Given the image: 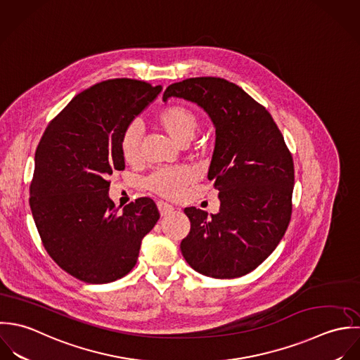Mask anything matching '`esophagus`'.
Here are the masks:
<instances>
[{"instance_id":"obj_1","label":"esophagus","mask_w":360,"mask_h":360,"mask_svg":"<svg viewBox=\"0 0 360 360\" xmlns=\"http://www.w3.org/2000/svg\"><path fill=\"white\" fill-rule=\"evenodd\" d=\"M157 207L160 210V214L162 217L169 216L172 212H174V206H171L169 203H165L162 200L157 202Z\"/></svg>"}]
</instances>
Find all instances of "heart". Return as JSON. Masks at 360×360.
Instances as JSON below:
<instances>
[{"label": "heart", "mask_w": 360, "mask_h": 360, "mask_svg": "<svg viewBox=\"0 0 360 360\" xmlns=\"http://www.w3.org/2000/svg\"><path fill=\"white\" fill-rule=\"evenodd\" d=\"M154 124L176 143L188 144L200 129V118L195 110L184 104H169L154 117ZM142 128L138 122L125 127L120 148L125 162L135 165L141 161ZM192 182V174L186 168H161L154 171L144 182L146 188L164 198H176Z\"/></svg>", "instance_id": "obj_1"}]
</instances>
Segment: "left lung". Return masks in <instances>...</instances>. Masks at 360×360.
Instances as JSON below:
<instances>
[{"instance_id":"left-lung-1","label":"left lung","mask_w":360,"mask_h":360,"mask_svg":"<svg viewBox=\"0 0 360 360\" xmlns=\"http://www.w3.org/2000/svg\"><path fill=\"white\" fill-rule=\"evenodd\" d=\"M198 103L216 127L209 169L219 213L186 207L191 232L181 252L198 273L229 280L259 267L277 248L292 216L293 158L264 105L221 77H189L169 84L162 100Z\"/></svg>"}]
</instances>
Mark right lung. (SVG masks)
<instances>
[{
  "label": "right lung",
  "mask_w": 360,
  "mask_h": 360,
  "mask_svg": "<svg viewBox=\"0 0 360 360\" xmlns=\"http://www.w3.org/2000/svg\"><path fill=\"white\" fill-rule=\"evenodd\" d=\"M160 91L161 86L128 77L96 83L51 120L37 146L32 214L50 257L83 283L127 276L160 218L150 198L122 212L108 198L110 176L125 169L121 135Z\"/></svg>",
  "instance_id": "obj_1"
}]
</instances>
